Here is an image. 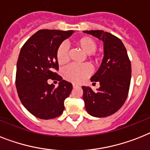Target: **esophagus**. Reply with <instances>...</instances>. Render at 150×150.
<instances>
[{
	"mask_svg": "<svg viewBox=\"0 0 150 150\" xmlns=\"http://www.w3.org/2000/svg\"><path fill=\"white\" fill-rule=\"evenodd\" d=\"M72 86H73V88H75L78 87V86H77V85H75V84H73V85H72Z\"/></svg>",
	"mask_w": 150,
	"mask_h": 150,
	"instance_id": "esophagus-1",
	"label": "esophagus"
}]
</instances>
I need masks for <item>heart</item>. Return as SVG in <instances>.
<instances>
[{
	"mask_svg": "<svg viewBox=\"0 0 150 150\" xmlns=\"http://www.w3.org/2000/svg\"><path fill=\"white\" fill-rule=\"evenodd\" d=\"M75 45L87 55H92L97 48V42L92 38L84 36L76 40ZM57 62L60 65H64L69 62V49L65 44H61L56 52ZM92 70L88 65H69L64 70V79L74 83H80L91 75Z\"/></svg>",
	"mask_w": 150,
	"mask_h": 150,
	"instance_id": "heart-1",
	"label": "heart"
}]
</instances>
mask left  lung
Instances as JSON below:
<instances>
[{
    "label": "left lung",
    "mask_w": 150,
    "mask_h": 150,
    "mask_svg": "<svg viewBox=\"0 0 150 150\" xmlns=\"http://www.w3.org/2000/svg\"><path fill=\"white\" fill-rule=\"evenodd\" d=\"M103 42L104 57L91 81H98L100 87L93 92L82 86L85 107L89 115L103 118L119 110L127 98L131 81V62L122 41L115 35L100 30L84 31Z\"/></svg>",
    "instance_id": "obj_1"
}]
</instances>
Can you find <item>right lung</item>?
<instances>
[{
	"label": "right lung",
	"mask_w": 150,
	"mask_h": 150,
	"mask_svg": "<svg viewBox=\"0 0 150 150\" xmlns=\"http://www.w3.org/2000/svg\"><path fill=\"white\" fill-rule=\"evenodd\" d=\"M74 31L40 30L25 42L17 62L16 88L24 108L37 118L58 117L64 109L72 85L54 72L58 69L56 52L62 41ZM48 79L59 81L57 88L47 83Z\"/></svg>",
	"instance_id": "obj_1"
}]
</instances>
